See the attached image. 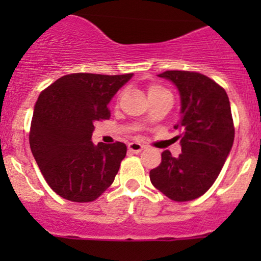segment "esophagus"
<instances>
[{
    "label": "esophagus",
    "instance_id": "34e87169",
    "mask_svg": "<svg viewBox=\"0 0 261 261\" xmlns=\"http://www.w3.org/2000/svg\"><path fill=\"white\" fill-rule=\"evenodd\" d=\"M144 146L143 144H140V143H130L128 144V150H130V151H133V152H140L141 150L144 149Z\"/></svg>",
    "mask_w": 261,
    "mask_h": 261
}]
</instances>
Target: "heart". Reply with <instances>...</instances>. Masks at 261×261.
<instances>
[{
	"label": "heart",
	"mask_w": 261,
	"mask_h": 261,
	"mask_svg": "<svg viewBox=\"0 0 261 261\" xmlns=\"http://www.w3.org/2000/svg\"><path fill=\"white\" fill-rule=\"evenodd\" d=\"M160 91H165V89L162 88L160 86H151L149 88V93H154V92H160Z\"/></svg>",
	"instance_id": "1"
}]
</instances>
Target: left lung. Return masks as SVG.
<instances>
[{"label":"left lung","mask_w":261,"mask_h":261,"mask_svg":"<svg viewBox=\"0 0 261 261\" xmlns=\"http://www.w3.org/2000/svg\"><path fill=\"white\" fill-rule=\"evenodd\" d=\"M158 77L170 81L180 96L181 154L162 152L159 167L150 170V180L168 198L177 202L196 199L217 179L235 138L227 93L201 73L167 70Z\"/></svg>","instance_id":"obj_1"}]
</instances>
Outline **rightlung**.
Listing matches in <instances>:
<instances>
[{"label": "right lung", "instance_id": "1", "mask_svg": "<svg viewBox=\"0 0 261 261\" xmlns=\"http://www.w3.org/2000/svg\"><path fill=\"white\" fill-rule=\"evenodd\" d=\"M133 75L74 73L39 96L29 136L31 152L46 183L63 198L92 202L114 183L126 145H94L92 133L97 121L110 117V101Z\"/></svg>", "mask_w": 261, "mask_h": 261}]
</instances>
